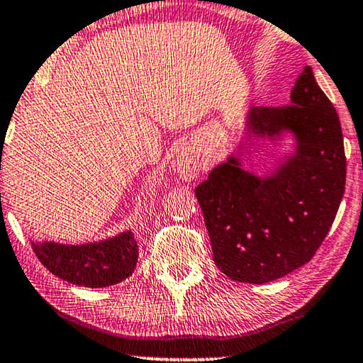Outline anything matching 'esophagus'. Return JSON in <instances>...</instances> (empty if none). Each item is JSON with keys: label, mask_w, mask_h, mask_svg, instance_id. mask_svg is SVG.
I'll return each instance as SVG.
<instances>
[{"label": "esophagus", "mask_w": 363, "mask_h": 363, "mask_svg": "<svg viewBox=\"0 0 363 363\" xmlns=\"http://www.w3.org/2000/svg\"><path fill=\"white\" fill-rule=\"evenodd\" d=\"M172 170L178 178L185 182H191L200 177L201 162L190 148H183L177 153V157L172 160Z\"/></svg>", "instance_id": "obj_1"}]
</instances>
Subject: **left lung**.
<instances>
[{
    "instance_id": "left-lung-1",
    "label": "left lung",
    "mask_w": 363,
    "mask_h": 363,
    "mask_svg": "<svg viewBox=\"0 0 363 363\" xmlns=\"http://www.w3.org/2000/svg\"><path fill=\"white\" fill-rule=\"evenodd\" d=\"M242 123L250 142L282 147L279 163L259 175L235 150L195 195L215 264L233 281L266 284L309 262L325 240L345 190L344 138L311 66L297 77L289 106L251 107Z\"/></svg>"
}]
</instances>
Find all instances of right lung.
<instances>
[{
    "mask_svg": "<svg viewBox=\"0 0 363 363\" xmlns=\"http://www.w3.org/2000/svg\"><path fill=\"white\" fill-rule=\"evenodd\" d=\"M31 246L49 272L84 287H107L127 279L138 259L137 240L130 228L79 245L31 240Z\"/></svg>",
    "mask_w": 363,
    "mask_h": 363,
    "instance_id": "add662e5",
    "label": "right lung"
}]
</instances>
